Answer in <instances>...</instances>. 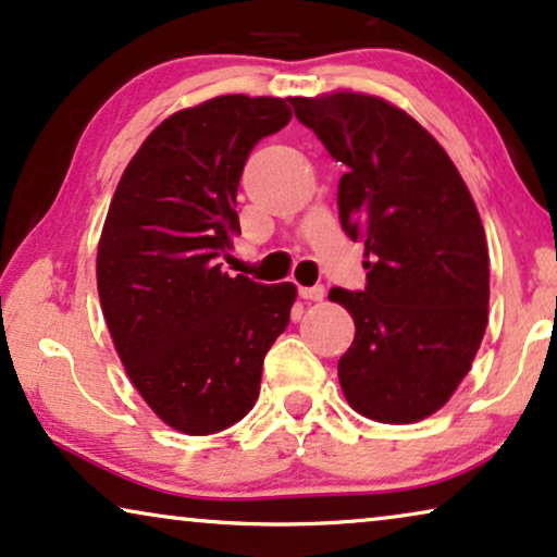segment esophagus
Wrapping results in <instances>:
<instances>
[{"label":"esophagus","instance_id":"34e87169","mask_svg":"<svg viewBox=\"0 0 557 557\" xmlns=\"http://www.w3.org/2000/svg\"><path fill=\"white\" fill-rule=\"evenodd\" d=\"M299 296L307 301H322L324 299V286H299Z\"/></svg>","mask_w":557,"mask_h":557}]
</instances>
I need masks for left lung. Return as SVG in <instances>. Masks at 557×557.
<instances>
[{"instance_id":"1","label":"left lung","mask_w":557,"mask_h":557,"mask_svg":"<svg viewBox=\"0 0 557 557\" xmlns=\"http://www.w3.org/2000/svg\"><path fill=\"white\" fill-rule=\"evenodd\" d=\"M288 101L347 166L339 223L368 258L362 292H330L355 319L342 391L372 421H423L459 387L486 330L490 253L476 205L444 147L383 98Z\"/></svg>"}]
</instances>
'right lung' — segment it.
<instances>
[{"label": "right lung", "mask_w": 557, "mask_h": 557, "mask_svg": "<svg viewBox=\"0 0 557 557\" xmlns=\"http://www.w3.org/2000/svg\"><path fill=\"white\" fill-rule=\"evenodd\" d=\"M292 121L284 98L220 96L172 113L121 174L98 243V296L136 391L166 425L208 436L261 391L294 284L220 269L240 233L235 195L250 149Z\"/></svg>", "instance_id": "right-lung-1"}]
</instances>
